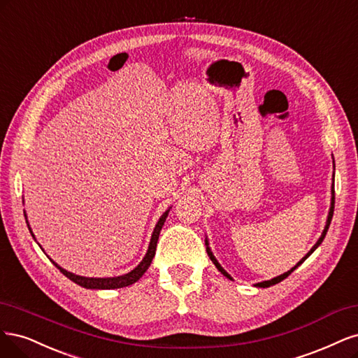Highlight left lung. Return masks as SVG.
<instances>
[{
    "label": "left lung",
    "mask_w": 358,
    "mask_h": 358,
    "mask_svg": "<svg viewBox=\"0 0 358 358\" xmlns=\"http://www.w3.org/2000/svg\"><path fill=\"white\" fill-rule=\"evenodd\" d=\"M333 211H334V189H333V186H331V202H330V210H329V215H327V222H326V227H324V230H322V234H321V236H320V239L317 241V244L313 247V248H310L309 250V252H308V255L301 260V262H299L297 264H296V266L294 268H292L290 271H287L285 273H282V275H280V276H276V278H272V280H269V281H263V282H257L256 284V287H263V288H266V287H271V285H275V284H278V282H281L282 280H285L287 278V276L288 275H290L297 266H299V264H302L310 255H313V252L318 248V245L321 244V242H322V239H324V236H326V234H327V230H329V226H330V222H331V217H333ZM205 245H206V252H208V256H210V259H211V262L215 264V268L218 269V271H220L224 276H227V278L229 280H232V276H230L222 266H220V263H218L217 262V259L213 256V252H211V250H210V247H208V241H206L205 239Z\"/></svg>",
    "instance_id": "left-lung-1"
}]
</instances>
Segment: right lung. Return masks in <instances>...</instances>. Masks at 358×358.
I'll list each match as a JSON object with an SVG mask.
<instances>
[{"instance_id": "right-lung-1", "label": "right lung", "mask_w": 358, "mask_h": 358, "mask_svg": "<svg viewBox=\"0 0 358 358\" xmlns=\"http://www.w3.org/2000/svg\"><path fill=\"white\" fill-rule=\"evenodd\" d=\"M168 213H169V210H166V211L162 214V217L159 218V222H157V224H156V227H155V230H153L152 239H150L148 250H147V252H145L144 259L141 260V263L138 264V266H136L134 271H131V272H128V273L120 275V276H110V278H87V276H80V275L68 272V271H65L64 268H61L59 264L55 263L52 259H50V260H52V263L55 264V266L66 276V278H70L73 282H76V284H78V285H82V287H85V288H96V290H111V288L128 287V285H131V284H134V282H136L138 280H140L141 276L144 275V272L148 269L150 263H152V260H153V257H155V255H156V245H157L159 234H160V230H162V226H164V223H165V220H166ZM27 223H28V222H27ZM28 229H29L31 235L34 236L29 224H28Z\"/></svg>"}]
</instances>
